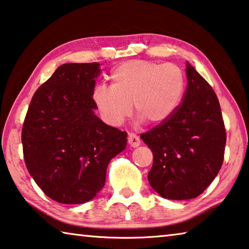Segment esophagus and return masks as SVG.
Returning <instances> with one entry per match:
<instances>
[{"instance_id": "esophagus-1", "label": "esophagus", "mask_w": 249, "mask_h": 249, "mask_svg": "<svg viewBox=\"0 0 249 249\" xmlns=\"http://www.w3.org/2000/svg\"><path fill=\"white\" fill-rule=\"evenodd\" d=\"M127 141L128 144L131 145L132 147H137V146H140L141 144V140L139 139V136L135 135V134H128Z\"/></svg>"}]
</instances>
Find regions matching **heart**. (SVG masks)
Listing matches in <instances>:
<instances>
[{
    "label": "heart",
    "instance_id": "1",
    "mask_svg": "<svg viewBox=\"0 0 249 249\" xmlns=\"http://www.w3.org/2000/svg\"><path fill=\"white\" fill-rule=\"evenodd\" d=\"M112 85H98L93 100L103 120L118 126L134 109L139 121L163 124L178 109L185 93L183 71L175 64L145 60L122 63L110 74Z\"/></svg>",
    "mask_w": 249,
    "mask_h": 249
}]
</instances>
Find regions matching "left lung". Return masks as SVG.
Returning a JSON list of instances; mask_svg holds the SVG:
<instances>
[{
  "mask_svg": "<svg viewBox=\"0 0 249 249\" xmlns=\"http://www.w3.org/2000/svg\"><path fill=\"white\" fill-rule=\"evenodd\" d=\"M183 102L167 122L141 139L153 153L149 185L167 199L195 198L218 174L226 145L222 110L214 89L187 62Z\"/></svg>",
  "mask_w": 249,
  "mask_h": 249,
  "instance_id": "8db88e82",
  "label": "left lung"
}]
</instances>
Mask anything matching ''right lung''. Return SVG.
I'll return each mask as SVG.
<instances>
[{
	"label": "right lung",
	"mask_w": 249,
	"mask_h": 249,
	"mask_svg": "<svg viewBox=\"0 0 249 249\" xmlns=\"http://www.w3.org/2000/svg\"><path fill=\"white\" fill-rule=\"evenodd\" d=\"M98 63H68L34 93L22 128L27 171L51 199L83 204L104 187L109 160L124 151L127 133L94 110Z\"/></svg>",
	"instance_id": "add662e5"
}]
</instances>
